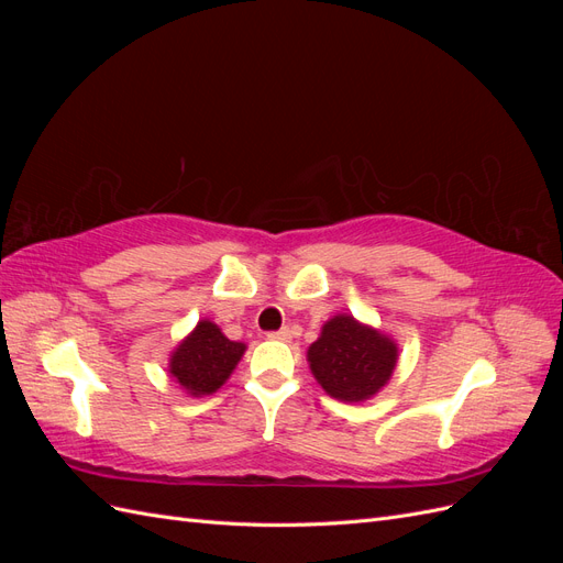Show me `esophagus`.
Here are the masks:
<instances>
[{"label":"esophagus","mask_w":563,"mask_h":563,"mask_svg":"<svg viewBox=\"0 0 563 563\" xmlns=\"http://www.w3.org/2000/svg\"><path fill=\"white\" fill-rule=\"evenodd\" d=\"M267 338H269V340H288V338H291V331H288V329L284 327V329H279V331H269Z\"/></svg>","instance_id":"34e87169"}]
</instances>
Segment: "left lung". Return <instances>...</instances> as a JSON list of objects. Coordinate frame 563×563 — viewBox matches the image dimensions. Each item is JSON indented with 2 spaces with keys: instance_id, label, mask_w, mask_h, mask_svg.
Wrapping results in <instances>:
<instances>
[{
  "instance_id": "left-lung-1",
  "label": "left lung",
  "mask_w": 563,
  "mask_h": 563,
  "mask_svg": "<svg viewBox=\"0 0 563 563\" xmlns=\"http://www.w3.org/2000/svg\"><path fill=\"white\" fill-rule=\"evenodd\" d=\"M308 362L319 385L331 397L364 401L389 380L397 366V345L354 317L340 314L323 323Z\"/></svg>"
}]
</instances>
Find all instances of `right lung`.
Instances as JSON below:
<instances>
[{"instance_id": "right-lung-1", "label": "right lung", "mask_w": 563, "mask_h": 563, "mask_svg": "<svg viewBox=\"0 0 563 563\" xmlns=\"http://www.w3.org/2000/svg\"><path fill=\"white\" fill-rule=\"evenodd\" d=\"M244 350V343L228 340L216 323L199 321L197 329L172 354L168 371L190 395H211L230 378Z\"/></svg>"}]
</instances>
